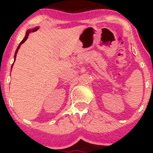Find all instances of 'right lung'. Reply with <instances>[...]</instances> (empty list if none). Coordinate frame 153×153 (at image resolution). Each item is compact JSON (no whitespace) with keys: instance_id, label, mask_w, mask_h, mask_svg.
<instances>
[{"instance_id":"obj_1","label":"right lung","mask_w":153,"mask_h":153,"mask_svg":"<svg viewBox=\"0 0 153 153\" xmlns=\"http://www.w3.org/2000/svg\"><path fill=\"white\" fill-rule=\"evenodd\" d=\"M37 29H38V28H36V29H34V30H32V31H31V30H29V31H27V32H26V36H25V37H24V39H23V40H22V42H20V44H19V47H17V49H16V52H15V56H14V58H15V59H16V54H17V52H18V50H19V47H20V45H22V44H23V43H24V42H25V41H26V39H27V37H28V36H29V34H30V33L31 32V31H32V32H34V31H36V30H37ZM14 61H15V59H14ZM12 66H13V65H12Z\"/></svg>"}]
</instances>
